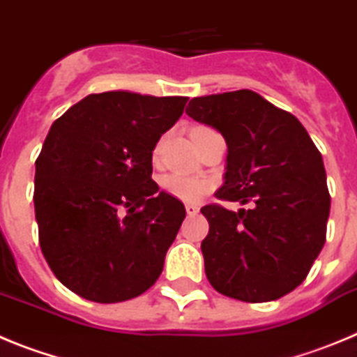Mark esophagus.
<instances>
[{"label":"esophagus","instance_id":"esophagus-1","mask_svg":"<svg viewBox=\"0 0 357 357\" xmlns=\"http://www.w3.org/2000/svg\"><path fill=\"white\" fill-rule=\"evenodd\" d=\"M185 210H186V215H188V217H192V215H197L199 213V208L195 206V204H186Z\"/></svg>","mask_w":357,"mask_h":357}]
</instances>
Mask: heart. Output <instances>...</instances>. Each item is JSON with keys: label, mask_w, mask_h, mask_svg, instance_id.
I'll return each instance as SVG.
<instances>
[{"label": "heart", "mask_w": 357, "mask_h": 357, "mask_svg": "<svg viewBox=\"0 0 357 357\" xmlns=\"http://www.w3.org/2000/svg\"><path fill=\"white\" fill-rule=\"evenodd\" d=\"M163 140L156 144L155 151H153V158L158 160L160 153H162ZM162 188L172 197L179 199L183 202H197L201 201L206 194H210L213 188V181L202 176H188V174H172L163 176L162 179Z\"/></svg>", "instance_id": "1"}]
</instances>
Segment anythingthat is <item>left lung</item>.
Instances as JSON below:
<instances>
[{"mask_svg": "<svg viewBox=\"0 0 357 357\" xmlns=\"http://www.w3.org/2000/svg\"><path fill=\"white\" fill-rule=\"evenodd\" d=\"M186 115L226 139L217 199L250 204L201 208L210 224L201 243L208 281L243 303L290 294L326 243L331 195L320 151L295 115L245 89L194 98Z\"/></svg>", "mask_w": 357, "mask_h": 357, "instance_id": "obj_1", "label": "left lung"}]
</instances>
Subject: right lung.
<instances>
[{
    "instance_id": "right-lung-1",
    "label": "right lung",
    "mask_w": 357,
    "mask_h": 357,
    "mask_svg": "<svg viewBox=\"0 0 357 357\" xmlns=\"http://www.w3.org/2000/svg\"><path fill=\"white\" fill-rule=\"evenodd\" d=\"M186 101L91 94L51 126L35 162L38 243L56 279L79 297L123 303L162 274L186 211L151 179V162Z\"/></svg>"
}]
</instances>
